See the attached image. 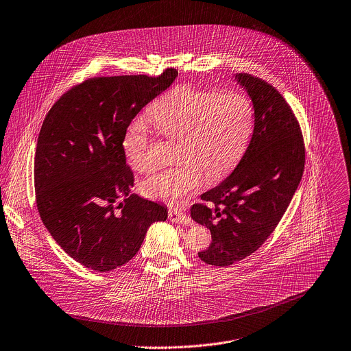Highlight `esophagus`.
Wrapping results in <instances>:
<instances>
[{
  "label": "esophagus",
  "instance_id": "1",
  "mask_svg": "<svg viewBox=\"0 0 351 351\" xmlns=\"http://www.w3.org/2000/svg\"><path fill=\"white\" fill-rule=\"evenodd\" d=\"M169 219L171 222H177V223H182V225H191V218L181 208H177V207L169 210Z\"/></svg>",
  "mask_w": 351,
  "mask_h": 351
}]
</instances>
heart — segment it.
I'll return each instance as SVG.
<instances>
[{
	"mask_svg": "<svg viewBox=\"0 0 351 351\" xmlns=\"http://www.w3.org/2000/svg\"><path fill=\"white\" fill-rule=\"evenodd\" d=\"M149 117L165 137L177 140L174 158L178 160L143 180L140 192L169 203L195 191L203 176L217 181L230 173L244 155L254 128V110L245 96L193 86H180L160 97L149 107ZM149 145L148 123L143 118L132 121L122 147L136 171L154 169Z\"/></svg>",
	"mask_w": 351,
	"mask_h": 351,
	"instance_id": "1",
	"label": "heart"
}]
</instances>
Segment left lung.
Segmentation results:
<instances>
[{"instance_id":"1","label":"left lung","mask_w":351,"mask_h":351,"mask_svg":"<svg viewBox=\"0 0 351 351\" xmlns=\"http://www.w3.org/2000/svg\"><path fill=\"white\" fill-rule=\"evenodd\" d=\"M254 106V132L233 173L204 192L192 218L211 232L199 258L229 266L256 251L273 233L298 189L304 169V143L289 104L266 81L236 74ZM209 204L207 205L206 203Z\"/></svg>"}]
</instances>
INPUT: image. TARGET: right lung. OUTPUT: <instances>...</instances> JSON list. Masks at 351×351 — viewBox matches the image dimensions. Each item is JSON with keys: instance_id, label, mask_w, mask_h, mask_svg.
<instances>
[{"instance_id": "right-lung-1", "label": "right lung", "mask_w": 351, "mask_h": 351, "mask_svg": "<svg viewBox=\"0 0 351 351\" xmlns=\"http://www.w3.org/2000/svg\"><path fill=\"white\" fill-rule=\"evenodd\" d=\"M177 75L166 69L158 77L89 78L45 117L34 160L38 213L55 241L92 270L129 262L151 223L167 218V207L130 195L134 177L122 141L134 117Z\"/></svg>"}]
</instances>
